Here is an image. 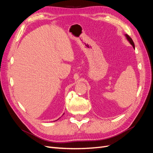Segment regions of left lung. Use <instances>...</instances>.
Instances as JSON below:
<instances>
[{
    "label": "left lung",
    "mask_w": 153,
    "mask_h": 153,
    "mask_svg": "<svg viewBox=\"0 0 153 153\" xmlns=\"http://www.w3.org/2000/svg\"><path fill=\"white\" fill-rule=\"evenodd\" d=\"M125 36H126V39H128V41L129 42V43H130V44L133 46V48H135V44H134L132 39H131V38H130V37H129L128 34H125Z\"/></svg>",
    "instance_id": "8db88e82"
}]
</instances>
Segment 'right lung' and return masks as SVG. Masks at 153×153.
Listing matches in <instances>:
<instances>
[{"instance_id":"1","label":"right lung","mask_w":153,"mask_h":153,"mask_svg":"<svg viewBox=\"0 0 153 153\" xmlns=\"http://www.w3.org/2000/svg\"><path fill=\"white\" fill-rule=\"evenodd\" d=\"M57 120H58V119H57Z\"/></svg>"}]
</instances>
